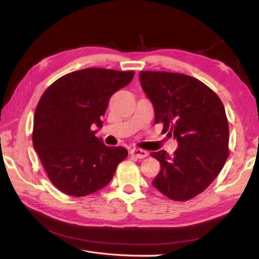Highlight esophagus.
I'll return each instance as SVG.
<instances>
[{
    "label": "esophagus",
    "mask_w": 259,
    "mask_h": 259,
    "mask_svg": "<svg viewBox=\"0 0 259 259\" xmlns=\"http://www.w3.org/2000/svg\"><path fill=\"white\" fill-rule=\"evenodd\" d=\"M131 154L133 156H135L137 159H144L148 155V152L145 150H142V149H132L131 150Z\"/></svg>",
    "instance_id": "1"
}]
</instances>
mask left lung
<instances>
[{
  "mask_svg": "<svg viewBox=\"0 0 259 259\" xmlns=\"http://www.w3.org/2000/svg\"><path fill=\"white\" fill-rule=\"evenodd\" d=\"M140 84L154 109L155 123L177 140L173 154L151 153L161 164L152 185L167 198L187 201L204 191L228 158L229 126L222 100L195 77L140 71Z\"/></svg>",
  "mask_w": 259,
  "mask_h": 259,
  "instance_id": "left-lung-1",
  "label": "left lung"
}]
</instances>
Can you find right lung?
<instances>
[{
	"mask_svg": "<svg viewBox=\"0 0 259 259\" xmlns=\"http://www.w3.org/2000/svg\"><path fill=\"white\" fill-rule=\"evenodd\" d=\"M134 71L89 68L68 73L44 92L34 113L32 140L54 186L68 195L84 197L111 182L123 147H108L95 136L103 127L111 96L126 86Z\"/></svg>",
	"mask_w": 259,
	"mask_h": 259,
	"instance_id": "1",
	"label": "right lung"
}]
</instances>
